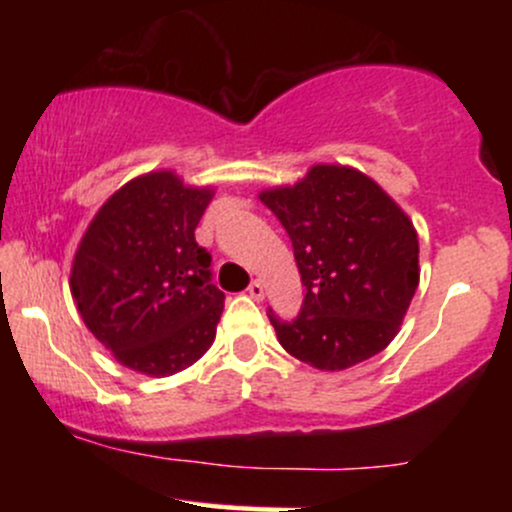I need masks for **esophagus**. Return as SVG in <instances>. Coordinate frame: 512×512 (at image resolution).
I'll return each mask as SVG.
<instances>
[{
    "mask_svg": "<svg viewBox=\"0 0 512 512\" xmlns=\"http://www.w3.org/2000/svg\"><path fill=\"white\" fill-rule=\"evenodd\" d=\"M248 293H250V296L252 298H255V301H262V298H264V284H262V281H252V284L248 286Z\"/></svg>",
    "mask_w": 512,
    "mask_h": 512,
    "instance_id": "1",
    "label": "esophagus"
}]
</instances>
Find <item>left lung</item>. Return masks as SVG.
Segmentation results:
<instances>
[{
    "label": "left lung",
    "instance_id": "left-lung-1",
    "mask_svg": "<svg viewBox=\"0 0 512 512\" xmlns=\"http://www.w3.org/2000/svg\"><path fill=\"white\" fill-rule=\"evenodd\" d=\"M260 199L289 233L305 286L293 320L267 310L279 344L320 370L380 354L419 286V240L404 211L344 166H315L298 185Z\"/></svg>",
    "mask_w": 512,
    "mask_h": 512
}]
</instances>
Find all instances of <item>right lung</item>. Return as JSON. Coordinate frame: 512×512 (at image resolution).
Wrapping results in <instances>:
<instances>
[{
	"instance_id": "right-lung-1",
	"label": "right lung",
	"mask_w": 512,
	"mask_h": 512,
	"mask_svg": "<svg viewBox=\"0 0 512 512\" xmlns=\"http://www.w3.org/2000/svg\"><path fill=\"white\" fill-rule=\"evenodd\" d=\"M211 190L168 170L134 178L103 204L72 267V296L86 327L122 366L173 375L216 337L223 293L195 228Z\"/></svg>"
}]
</instances>
